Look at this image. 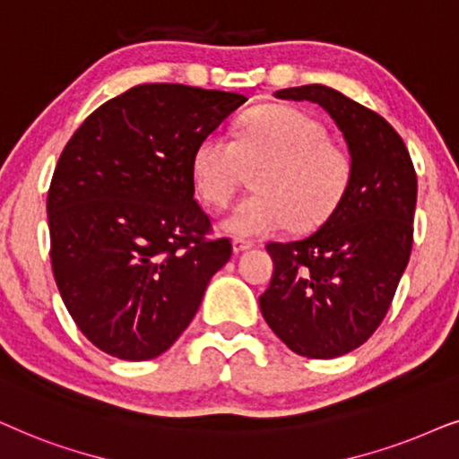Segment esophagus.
<instances>
[{
  "label": "esophagus",
  "mask_w": 459,
  "mask_h": 459,
  "mask_svg": "<svg viewBox=\"0 0 459 459\" xmlns=\"http://www.w3.org/2000/svg\"><path fill=\"white\" fill-rule=\"evenodd\" d=\"M252 246H254L252 241H246V239H233V252H235V254L246 252V249H249Z\"/></svg>",
  "instance_id": "1"
}]
</instances>
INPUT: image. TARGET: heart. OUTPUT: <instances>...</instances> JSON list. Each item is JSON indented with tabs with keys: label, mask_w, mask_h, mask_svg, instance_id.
Segmentation results:
<instances>
[{
	"label": "heart",
	"mask_w": 459,
	"mask_h": 459,
	"mask_svg": "<svg viewBox=\"0 0 459 459\" xmlns=\"http://www.w3.org/2000/svg\"><path fill=\"white\" fill-rule=\"evenodd\" d=\"M255 193L230 207L220 230L237 239L277 230H308L332 216L352 176L351 155L327 140V130L291 107H262L241 119L237 140L212 132L195 146V191L210 205L233 197L246 168H258Z\"/></svg>",
	"instance_id": "b5f03b06"
}]
</instances>
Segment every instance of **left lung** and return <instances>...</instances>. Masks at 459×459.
I'll return each instance as SVG.
<instances>
[{
  "label": "left lung",
  "instance_id": "1",
  "mask_svg": "<svg viewBox=\"0 0 459 459\" xmlns=\"http://www.w3.org/2000/svg\"><path fill=\"white\" fill-rule=\"evenodd\" d=\"M274 96L325 108L352 161L344 197L315 233L268 243L274 271L260 296L268 327L293 352L333 359L361 346L388 313L411 254L418 178L394 127L338 90L313 83Z\"/></svg>",
  "mask_w": 459,
  "mask_h": 459
}]
</instances>
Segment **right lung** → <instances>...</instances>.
<instances>
[{"instance_id":"add662e5","label":"right lung","mask_w":459,"mask_h":459,"mask_svg":"<svg viewBox=\"0 0 459 459\" xmlns=\"http://www.w3.org/2000/svg\"><path fill=\"white\" fill-rule=\"evenodd\" d=\"M247 98L146 83L98 107L66 143L48 193L58 291L91 344L124 361L166 352L230 258L207 241L195 146Z\"/></svg>"}]
</instances>
